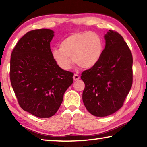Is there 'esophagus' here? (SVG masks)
I'll return each mask as SVG.
<instances>
[{"instance_id":"obj_1","label":"esophagus","mask_w":147,"mask_h":147,"mask_svg":"<svg viewBox=\"0 0 147 147\" xmlns=\"http://www.w3.org/2000/svg\"><path fill=\"white\" fill-rule=\"evenodd\" d=\"M73 79H74V81L78 80L80 79V76L78 75V74H74V76H73Z\"/></svg>"}]
</instances>
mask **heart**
Listing matches in <instances>:
<instances>
[{
	"mask_svg": "<svg viewBox=\"0 0 147 147\" xmlns=\"http://www.w3.org/2000/svg\"><path fill=\"white\" fill-rule=\"evenodd\" d=\"M104 50L103 42L94 32H74L59 43V49L53 50V58L64 70L71 67L73 61L84 69L93 67L100 60Z\"/></svg>",
	"mask_w": 147,
	"mask_h": 147,
	"instance_id": "b5f03b06",
	"label": "heart"
}]
</instances>
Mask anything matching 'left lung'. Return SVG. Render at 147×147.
<instances>
[{
  "mask_svg": "<svg viewBox=\"0 0 147 147\" xmlns=\"http://www.w3.org/2000/svg\"><path fill=\"white\" fill-rule=\"evenodd\" d=\"M105 48L100 60L82 73L85 83L82 100L89 113L106 117L116 112L132 86L133 58L120 34L110 30L104 35Z\"/></svg>",
  "mask_w": 147,
  "mask_h": 147,
  "instance_id": "obj_1",
  "label": "left lung"
}]
</instances>
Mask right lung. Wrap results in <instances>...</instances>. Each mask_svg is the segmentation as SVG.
I'll list each match as a JSON object with an SVG mask.
<instances>
[{
	"instance_id": "right-lung-1",
	"label": "right lung",
	"mask_w": 147,
	"mask_h": 147,
	"mask_svg": "<svg viewBox=\"0 0 147 147\" xmlns=\"http://www.w3.org/2000/svg\"><path fill=\"white\" fill-rule=\"evenodd\" d=\"M54 31H30L19 39L10 59L11 86L23 110L39 118L53 116L73 82L74 74L64 71L53 58L50 43Z\"/></svg>"
}]
</instances>
